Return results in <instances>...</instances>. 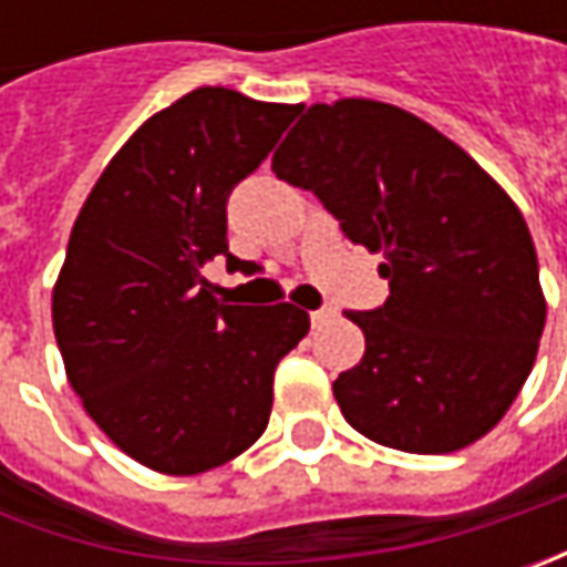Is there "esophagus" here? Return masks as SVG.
<instances>
[{"label": "esophagus", "instance_id": "1", "mask_svg": "<svg viewBox=\"0 0 567 567\" xmlns=\"http://www.w3.org/2000/svg\"><path fill=\"white\" fill-rule=\"evenodd\" d=\"M334 316H338L334 309H316L309 318H312V324H316V328H321V324H328Z\"/></svg>", "mask_w": 567, "mask_h": 567}]
</instances>
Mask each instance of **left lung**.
Returning <instances> with one entry per match:
<instances>
[{
    "label": "left lung",
    "mask_w": 567,
    "mask_h": 567,
    "mask_svg": "<svg viewBox=\"0 0 567 567\" xmlns=\"http://www.w3.org/2000/svg\"><path fill=\"white\" fill-rule=\"evenodd\" d=\"M271 169L316 192L347 239L384 251L391 296L347 312L365 334L362 360L334 381L347 423L410 454L483 439L546 324L534 239L508 192L429 122L362 97L309 106Z\"/></svg>",
    "instance_id": "1"
}]
</instances>
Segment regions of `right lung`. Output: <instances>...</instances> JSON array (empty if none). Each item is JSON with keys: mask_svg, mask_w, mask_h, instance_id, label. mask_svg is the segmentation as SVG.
Here are the masks:
<instances>
[{"mask_svg": "<svg viewBox=\"0 0 567 567\" xmlns=\"http://www.w3.org/2000/svg\"><path fill=\"white\" fill-rule=\"evenodd\" d=\"M299 106L198 87L154 113L100 173L53 287L65 375L106 439L144 467L195 476L251 447L274 369L309 334L290 302L229 306L202 277L229 255L227 198Z\"/></svg>", "mask_w": 567, "mask_h": 567, "instance_id": "add662e5", "label": "right lung"}]
</instances>
